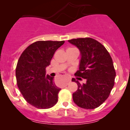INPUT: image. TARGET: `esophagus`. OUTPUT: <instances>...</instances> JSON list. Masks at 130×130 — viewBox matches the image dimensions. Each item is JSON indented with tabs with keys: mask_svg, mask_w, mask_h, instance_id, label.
<instances>
[{
	"mask_svg": "<svg viewBox=\"0 0 130 130\" xmlns=\"http://www.w3.org/2000/svg\"><path fill=\"white\" fill-rule=\"evenodd\" d=\"M70 82V80H68V81L67 82H66V83L65 84V86H67L68 85V84H69V82Z\"/></svg>",
	"mask_w": 130,
	"mask_h": 130,
	"instance_id": "1",
	"label": "esophagus"
}]
</instances>
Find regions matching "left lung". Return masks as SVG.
Masks as SVG:
<instances>
[{"label":"left lung","mask_w":130,"mask_h":130,"mask_svg":"<svg viewBox=\"0 0 130 130\" xmlns=\"http://www.w3.org/2000/svg\"><path fill=\"white\" fill-rule=\"evenodd\" d=\"M68 41L80 53L79 69L75 75L86 80V83L81 84L74 78L72 79L78 86L73 93V102L84 109L96 108L107 99L115 84L116 72L112 58L105 47L92 38Z\"/></svg>","instance_id":"obj_1"}]
</instances>
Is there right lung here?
I'll return each instance as SVG.
<instances>
[{"label":"right lung","instance_id":"right-lung-1","mask_svg":"<svg viewBox=\"0 0 130 130\" xmlns=\"http://www.w3.org/2000/svg\"><path fill=\"white\" fill-rule=\"evenodd\" d=\"M64 41H39L26 48L19 58L15 69L19 89L25 100L39 109H48L58 102L61 89L53 81L54 77L46 75V68Z\"/></svg>","mask_w":130,"mask_h":130}]
</instances>
